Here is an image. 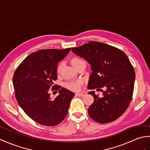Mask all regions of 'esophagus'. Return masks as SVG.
I'll return each mask as SVG.
<instances>
[{
	"label": "esophagus",
	"instance_id": "obj_1",
	"mask_svg": "<svg viewBox=\"0 0 150 150\" xmlns=\"http://www.w3.org/2000/svg\"><path fill=\"white\" fill-rule=\"evenodd\" d=\"M86 95V93L84 91H82V92H77V93H76V95L78 97H83L84 95Z\"/></svg>",
	"mask_w": 150,
	"mask_h": 150
}]
</instances>
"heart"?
I'll return each instance as SVG.
<instances>
[{
  "mask_svg": "<svg viewBox=\"0 0 150 150\" xmlns=\"http://www.w3.org/2000/svg\"><path fill=\"white\" fill-rule=\"evenodd\" d=\"M84 60H82L80 58H78V57H73L71 59V64L75 67L77 66L79 63L81 62H83ZM62 68V63L60 62L57 67V72L60 73L61 69ZM82 84V81H69L67 82L65 84V86L68 88L69 90H71L73 91H77L80 89Z\"/></svg>",
  "mask_w": 150,
  "mask_h": 150,
  "instance_id": "heart-1",
  "label": "heart"
}]
</instances>
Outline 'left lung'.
<instances>
[{"label": "left lung", "mask_w": 150, "mask_h": 150, "mask_svg": "<svg viewBox=\"0 0 150 150\" xmlns=\"http://www.w3.org/2000/svg\"><path fill=\"white\" fill-rule=\"evenodd\" d=\"M71 51L91 65L89 90L106 89L102 98L94 91L88 92L94 98L88 108L90 116L102 124L115 120L128 108L134 89L135 70L128 56L117 47L95 41Z\"/></svg>", "instance_id": "left-lung-1"}]
</instances>
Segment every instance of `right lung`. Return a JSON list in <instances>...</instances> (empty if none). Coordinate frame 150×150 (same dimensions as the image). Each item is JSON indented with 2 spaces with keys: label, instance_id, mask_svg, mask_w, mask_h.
<instances>
[{
  "label": "right lung",
  "instance_id": "1",
  "mask_svg": "<svg viewBox=\"0 0 150 150\" xmlns=\"http://www.w3.org/2000/svg\"><path fill=\"white\" fill-rule=\"evenodd\" d=\"M71 48L46 49L33 52L18 66L13 77L17 103L28 117L46 126L58 125L67 115L75 95L64 88L53 86L57 79V64L68 55ZM52 88L59 95L52 100Z\"/></svg>",
  "mask_w": 150,
  "mask_h": 150
}]
</instances>
